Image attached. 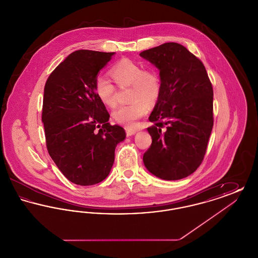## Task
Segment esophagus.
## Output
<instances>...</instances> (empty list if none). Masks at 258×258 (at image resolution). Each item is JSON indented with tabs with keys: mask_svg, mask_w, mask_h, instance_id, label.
Listing matches in <instances>:
<instances>
[{
	"mask_svg": "<svg viewBox=\"0 0 258 258\" xmlns=\"http://www.w3.org/2000/svg\"><path fill=\"white\" fill-rule=\"evenodd\" d=\"M137 133V130L133 128V127H125V134L127 136H132L135 135Z\"/></svg>",
	"mask_w": 258,
	"mask_h": 258,
	"instance_id": "1",
	"label": "esophagus"
}]
</instances>
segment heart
Masks as SVG:
<instances>
[{"label":"heart","instance_id":"obj_1","mask_svg":"<svg viewBox=\"0 0 258 258\" xmlns=\"http://www.w3.org/2000/svg\"><path fill=\"white\" fill-rule=\"evenodd\" d=\"M111 77L120 87L131 86V103L121 105L113 111V119L123 125H134L143 117L160 97L161 80L160 74L153 69L143 70V67L135 61L123 59L116 62L109 71ZM95 92L98 99L106 106L116 105V88L105 77L98 76L95 82Z\"/></svg>","mask_w":258,"mask_h":258}]
</instances>
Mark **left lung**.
Returning <instances> with one entry per match:
<instances>
[{
  "mask_svg": "<svg viewBox=\"0 0 258 258\" xmlns=\"http://www.w3.org/2000/svg\"><path fill=\"white\" fill-rule=\"evenodd\" d=\"M160 71L161 93L149 120L148 171L166 181L189 176L201 164L214 124L213 87L202 61L184 46L166 42L139 54Z\"/></svg>",
  "mask_w": 258,
  "mask_h": 258,
  "instance_id": "left-lung-1",
  "label": "left lung"
}]
</instances>
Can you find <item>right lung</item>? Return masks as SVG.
I'll return each mask as SVG.
<instances>
[{"label":"right lung","instance_id":"right-lung-1","mask_svg":"<svg viewBox=\"0 0 258 258\" xmlns=\"http://www.w3.org/2000/svg\"><path fill=\"white\" fill-rule=\"evenodd\" d=\"M114 52L77 50L50 74L42 105L46 147L63 176L79 185L103 181L115 148L125 132L108 123L109 114L95 92L98 74Z\"/></svg>","mask_w":258,"mask_h":258}]
</instances>
